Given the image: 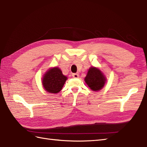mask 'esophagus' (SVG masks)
I'll return each mask as SVG.
<instances>
[{"instance_id": "34e87169", "label": "esophagus", "mask_w": 147, "mask_h": 147, "mask_svg": "<svg viewBox=\"0 0 147 147\" xmlns=\"http://www.w3.org/2000/svg\"><path fill=\"white\" fill-rule=\"evenodd\" d=\"M72 76L74 78H79V74H78V73H73V74H72Z\"/></svg>"}]
</instances>
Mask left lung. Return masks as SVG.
Here are the masks:
<instances>
[{
  "label": "left lung",
  "instance_id": "1",
  "mask_svg": "<svg viewBox=\"0 0 147 147\" xmlns=\"http://www.w3.org/2000/svg\"><path fill=\"white\" fill-rule=\"evenodd\" d=\"M106 77L103 73L95 67H91L88 71L84 81L91 90L100 91L103 88L106 83Z\"/></svg>",
  "mask_w": 147,
  "mask_h": 147
}]
</instances>
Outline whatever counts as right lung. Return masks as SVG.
Segmentation results:
<instances>
[{
  "label": "right lung",
  "instance_id": "add662e5",
  "mask_svg": "<svg viewBox=\"0 0 147 147\" xmlns=\"http://www.w3.org/2000/svg\"><path fill=\"white\" fill-rule=\"evenodd\" d=\"M67 78L63 74L62 71L57 67L51 68L44 74L42 78L43 87L50 93H58L67 80Z\"/></svg>",
  "mask_w": 147,
  "mask_h": 147
}]
</instances>
